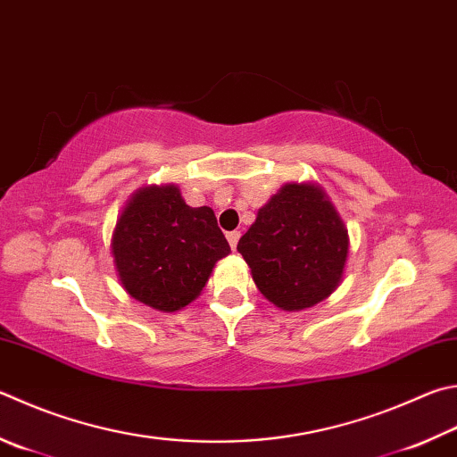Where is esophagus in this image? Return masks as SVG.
I'll list each match as a JSON object with an SVG mask.
<instances>
[{"label": "esophagus", "mask_w": 457, "mask_h": 457, "mask_svg": "<svg viewBox=\"0 0 457 457\" xmlns=\"http://www.w3.org/2000/svg\"><path fill=\"white\" fill-rule=\"evenodd\" d=\"M228 242L231 245V250H236L239 242V231H228Z\"/></svg>", "instance_id": "esophagus-1"}]
</instances>
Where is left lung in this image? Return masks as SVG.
I'll list each match as a JSON object with an SVG mask.
<instances>
[{
    "label": "left lung",
    "instance_id": "obj_1",
    "mask_svg": "<svg viewBox=\"0 0 457 457\" xmlns=\"http://www.w3.org/2000/svg\"><path fill=\"white\" fill-rule=\"evenodd\" d=\"M260 292L286 312L312 308L344 276L350 237L334 204L315 184H286L237 244Z\"/></svg>",
    "mask_w": 457,
    "mask_h": 457
}]
</instances>
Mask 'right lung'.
Here are the masks:
<instances>
[{
  "label": "right lung",
  "mask_w": 457,
  "mask_h": 457,
  "mask_svg": "<svg viewBox=\"0 0 457 457\" xmlns=\"http://www.w3.org/2000/svg\"><path fill=\"white\" fill-rule=\"evenodd\" d=\"M229 252L212 207H189L178 186L137 189L112 237L123 289L160 312H178L192 303L215 262Z\"/></svg>",
  "instance_id": "add662e5"
}]
</instances>
